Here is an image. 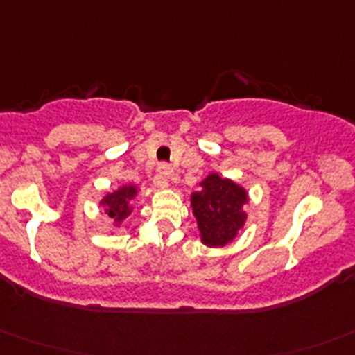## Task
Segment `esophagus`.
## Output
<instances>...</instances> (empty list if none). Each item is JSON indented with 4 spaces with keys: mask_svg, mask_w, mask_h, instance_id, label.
<instances>
[{
    "mask_svg": "<svg viewBox=\"0 0 355 355\" xmlns=\"http://www.w3.org/2000/svg\"><path fill=\"white\" fill-rule=\"evenodd\" d=\"M171 175H173V168H171L168 162L159 164V185H161V187H166L168 178H170Z\"/></svg>",
    "mask_w": 355,
    "mask_h": 355,
    "instance_id": "34e87169",
    "label": "esophagus"
}]
</instances>
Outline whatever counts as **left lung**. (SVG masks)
I'll return each instance as SVG.
<instances>
[{"label": "left lung", "instance_id": "left-lung-1", "mask_svg": "<svg viewBox=\"0 0 355 355\" xmlns=\"http://www.w3.org/2000/svg\"><path fill=\"white\" fill-rule=\"evenodd\" d=\"M247 193L227 178L211 173L201 182V191L193 194V211L198 218L201 240L208 247H224L245 224L243 205Z\"/></svg>", "mask_w": 355, "mask_h": 355}]
</instances>
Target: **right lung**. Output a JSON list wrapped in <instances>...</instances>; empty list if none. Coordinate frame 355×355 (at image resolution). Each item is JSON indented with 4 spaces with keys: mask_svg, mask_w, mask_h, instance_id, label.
I'll return each mask as SVG.
<instances>
[{
    "mask_svg": "<svg viewBox=\"0 0 355 355\" xmlns=\"http://www.w3.org/2000/svg\"><path fill=\"white\" fill-rule=\"evenodd\" d=\"M137 194V189L132 185H125V187H121L115 193L108 194L105 200H103V205H105V210H107L108 217H112L114 220L121 223L122 218L128 217L131 214V208H129V200Z\"/></svg>",
    "mask_w": 355,
    "mask_h": 355,
    "instance_id": "1",
    "label": "right lung"
}]
</instances>
